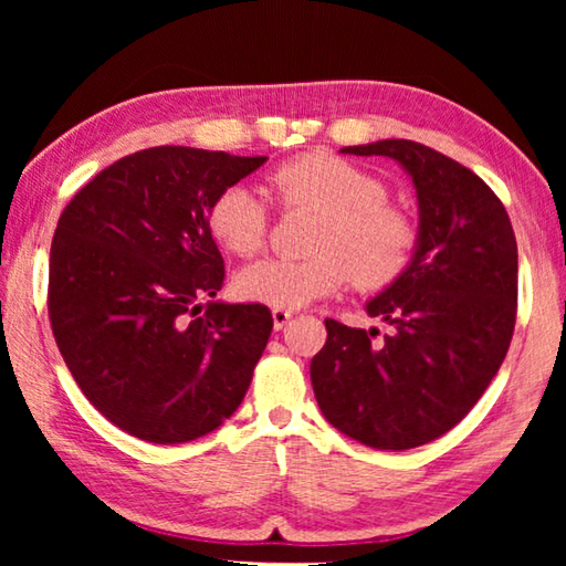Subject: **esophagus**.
Returning a JSON list of instances; mask_svg holds the SVG:
<instances>
[{"instance_id": "obj_1", "label": "esophagus", "mask_w": 566, "mask_h": 566, "mask_svg": "<svg viewBox=\"0 0 566 566\" xmlns=\"http://www.w3.org/2000/svg\"><path fill=\"white\" fill-rule=\"evenodd\" d=\"M272 319H274V329H282L286 322L292 319L290 310H272Z\"/></svg>"}]
</instances>
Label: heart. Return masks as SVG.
<instances>
[{
    "mask_svg": "<svg viewBox=\"0 0 566 566\" xmlns=\"http://www.w3.org/2000/svg\"><path fill=\"white\" fill-rule=\"evenodd\" d=\"M270 191L286 209L319 214L314 256L302 262L262 260L234 276V292L274 310H300L339 292L347 280L361 292L387 290L407 274L417 252V227L387 205L381 181L332 151H306L270 177ZM209 229L227 252L252 256L266 242L270 207L260 191L232 185L209 209Z\"/></svg>",
    "mask_w": 566,
    "mask_h": 566,
    "instance_id": "obj_1",
    "label": "heart"
}]
</instances>
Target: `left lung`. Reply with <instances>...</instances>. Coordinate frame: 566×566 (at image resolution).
Returning <instances> with one entry per match:
<instances>
[{"mask_svg": "<svg viewBox=\"0 0 566 566\" xmlns=\"http://www.w3.org/2000/svg\"><path fill=\"white\" fill-rule=\"evenodd\" d=\"M389 157L417 189V252L375 300L379 329L327 319L310 375L322 415L371 449H415L459 424L490 387L516 319V239L500 197L474 171L409 139L344 147Z\"/></svg>", "mask_w": 566, "mask_h": 566, "instance_id": "1", "label": "left lung"}]
</instances>
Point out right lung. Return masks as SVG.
Returning a JSON list of instances; mask_svg holds the SVG:
<instances>
[{"label":"right lung","instance_id":"right-lung-1","mask_svg":"<svg viewBox=\"0 0 566 566\" xmlns=\"http://www.w3.org/2000/svg\"><path fill=\"white\" fill-rule=\"evenodd\" d=\"M264 161L195 147L134 151L76 191L56 222V347L84 397L132 437L191 442L242 405L272 314L202 304L224 282L209 209Z\"/></svg>","mask_w":566,"mask_h":566}]
</instances>
